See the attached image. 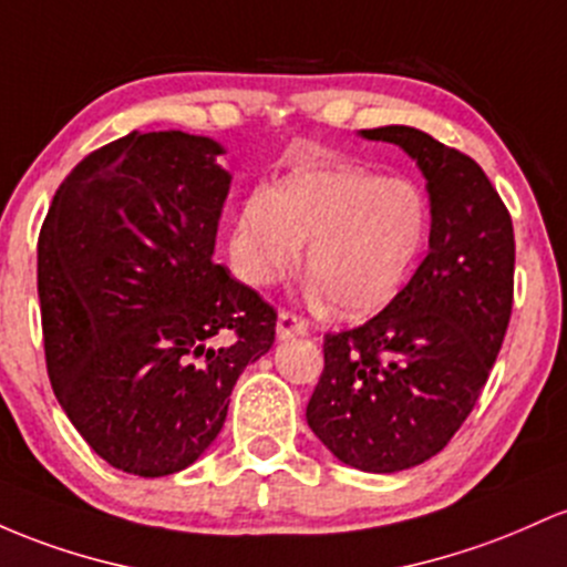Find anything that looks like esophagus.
Returning a JSON list of instances; mask_svg holds the SVG:
<instances>
[{
    "instance_id": "esophagus-1",
    "label": "esophagus",
    "mask_w": 567,
    "mask_h": 567,
    "mask_svg": "<svg viewBox=\"0 0 567 567\" xmlns=\"http://www.w3.org/2000/svg\"><path fill=\"white\" fill-rule=\"evenodd\" d=\"M310 323L305 321L302 316L291 313V310H278V327L276 332L281 340H289V337H305L308 334Z\"/></svg>"
}]
</instances>
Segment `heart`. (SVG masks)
I'll use <instances>...</instances> for the list:
<instances>
[{"mask_svg":"<svg viewBox=\"0 0 567 567\" xmlns=\"http://www.w3.org/2000/svg\"><path fill=\"white\" fill-rule=\"evenodd\" d=\"M431 230L421 187L361 165H308L276 193L254 189L233 227L240 276L267 286L300 262L348 316L385 308L410 281Z\"/></svg>","mask_w":567,"mask_h":567,"instance_id":"obj_1","label":"heart"}]
</instances>
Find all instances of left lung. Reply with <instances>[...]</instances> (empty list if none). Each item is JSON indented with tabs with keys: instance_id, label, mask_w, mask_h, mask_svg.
<instances>
[{
	"instance_id": "8db88e82",
	"label": "left lung",
	"mask_w": 567,
	"mask_h": 567,
	"mask_svg": "<svg viewBox=\"0 0 567 567\" xmlns=\"http://www.w3.org/2000/svg\"><path fill=\"white\" fill-rule=\"evenodd\" d=\"M425 176L429 254L367 323L323 337L308 425L348 466L393 474L434 457L472 415L514 302V227L485 171L406 125L361 131Z\"/></svg>"
}]
</instances>
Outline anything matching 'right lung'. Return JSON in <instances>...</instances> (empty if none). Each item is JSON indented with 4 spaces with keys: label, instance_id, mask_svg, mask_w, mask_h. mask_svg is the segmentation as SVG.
I'll use <instances>...</instances> for the list:
<instances>
[{
    "label": "right lung",
    "instance_id": "add662e5",
    "mask_svg": "<svg viewBox=\"0 0 567 567\" xmlns=\"http://www.w3.org/2000/svg\"><path fill=\"white\" fill-rule=\"evenodd\" d=\"M221 146L133 131L74 165L37 244L48 374L74 429L120 472L187 468L221 431L276 310L214 262Z\"/></svg>",
    "mask_w": 567,
    "mask_h": 567
}]
</instances>
